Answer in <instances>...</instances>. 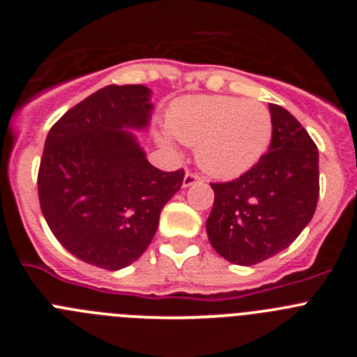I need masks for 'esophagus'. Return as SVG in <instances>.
I'll list each match as a JSON object with an SVG mask.
<instances>
[{
    "mask_svg": "<svg viewBox=\"0 0 357 357\" xmlns=\"http://www.w3.org/2000/svg\"><path fill=\"white\" fill-rule=\"evenodd\" d=\"M198 182H202V176L197 175V173L188 172V173H185V175H184V182H182V184H184V188H189V185L198 184Z\"/></svg>",
    "mask_w": 357,
    "mask_h": 357,
    "instance_id": "34e87169",
    "label": "esophagus"
}]
</instances>
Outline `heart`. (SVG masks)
Listing matches in <instances>:
<instances>
[{
	"mask_svg": "<svg viewBox=\"0 0 357 357\" xmlns=\"http://www.w3.org/2000/svg\"><path fill=\"white\" fill-rule=\"evenodd\" d=\"M166 128L181 143L197 146L204 172L216 178H234L264 155L273 121L268 107L255 100L200 94L176 100L166 116Z\"/></svg>",
	"mask_w": 357,
	"mask_h": 357,
	"instance_id": "b5f03b06",
	"label": "heart"
}]
</instances>
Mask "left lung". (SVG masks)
I'll use <instances>...</instances> for the list:
<instances>
[{"label":"left lung","instance_id":"obj_1","mask_svg":"<svg viewBox=\"0 0 357 357\" xmlns=\"http://www.w3.org/2000/svg\"><path fill=\"white\" fill-rule=\"evenodd\" d=\"M272 143L255 164L230 182H214L207 236L229 263L250 266L288 248L317 211L318 150L288 110L270 103Z\"/></svg>","mask_w":357,"mask_h":357}]
</instances>
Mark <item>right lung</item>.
Wrapping results in <instances>:
<instances>
[{
	"mask_svg": "<svg viewBox=\"0 0 357 357\" xmlns=\"http://www.w3.org/2000/svg\"><path fill=\"white\" fill-rule=\"evenodd\" d=\"M144 85H107L69 109L48 132L40 159L43 216L62 247L84 263L121 270L139 259L184 169L160 172L132 130L151 118Z\"/></svg>",
	"mask_w": 357,
	"mask_h": 357,
	"instance_id": "add662e5",
	"label": "right lung"
}]
</instances>
